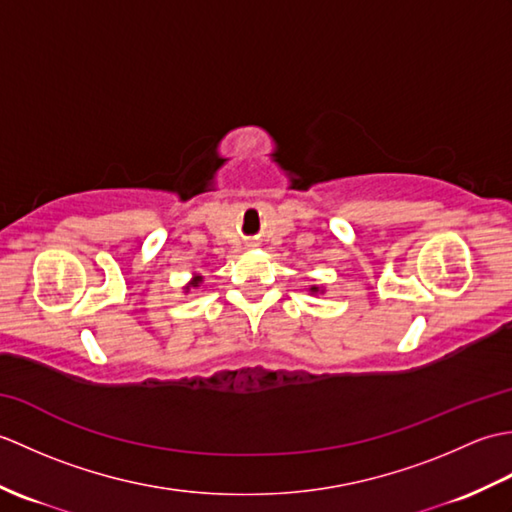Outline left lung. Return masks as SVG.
Masks as SVG:
<instances>
[{"mask_svg": "<svg viewBox=\"0 0 512 512\" xmlns=\"http://www.w3.org/2000/svg\"><path fill=\"white\" fill-rule=\"evenodd\" d=\"M310 290H312V292H317V290H319V288H317V286H312V288H310Z\"/></svg>", "mask_w": 512, "mask_h": 512, "instance_id": "left-lung-1", "label": "left lung"}]
</instances>
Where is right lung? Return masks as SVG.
I'll return each instance as SVG.
<instances>
[{"label": "right lung", "instance_id": "1", "mask_svg": "<svg viewBox=\"0 0 512 512\" xmlns=\"http://www.w3.org/2000/svg\"><path fill=\"white\" fill-rule=\"evenodd\" d=\"M200 284V277H195V281H193V284L191 286H198Z\"/></svg>", "mask_w": 512, "mask_h": 512}]
</instances>
